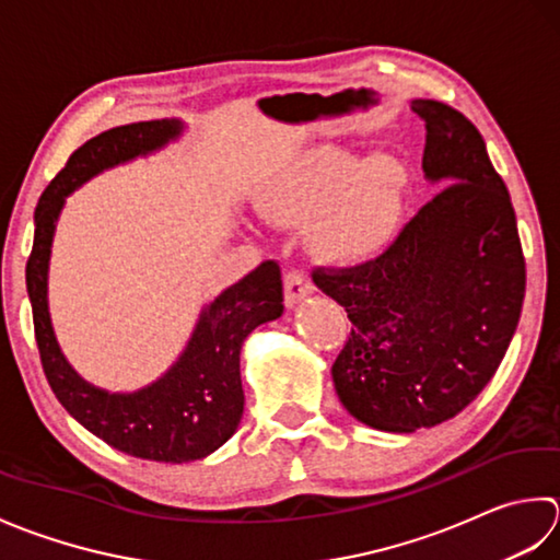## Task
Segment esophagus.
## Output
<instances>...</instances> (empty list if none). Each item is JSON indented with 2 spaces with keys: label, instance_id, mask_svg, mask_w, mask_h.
Here are the masks:
<instances>
[{
  "label": "esophagus",
  "instance_id": "esophagus-1",
  "mask_svg": "<svg viewBox=\"0 0 560 560\" xmlns=\"http://www.w3.org/2000/svg\"><path fill=\"white\" fill-rule=\"evenodd\" d=\"M314 292V284L304 270H290L284 276V304L294 306L300 304L306 294Z\"/></svg>",
  "mask_w": 560,
  "mask_h": 560
}]
</instances>
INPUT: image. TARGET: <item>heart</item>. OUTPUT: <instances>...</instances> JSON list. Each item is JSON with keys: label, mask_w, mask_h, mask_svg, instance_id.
Masks as SVG:
<instances>
[{"label": "heart", "mask_w": 560, "mask_h": 560, "mask_svg": "<svg viewBox=\"0 0 560 560\" xmlns=\"http://www.w3.org/2000/svg\"><path fill=\"white\" fill-rule=\"evenodd\" d=\"M406 174L389 156L360 164L340 150H322L292 168L270 198L280 222H316V238L328 256L360 258L389 238L401 212Z\"/></svg>", "instance_id": "heart-1"}]
</instances>
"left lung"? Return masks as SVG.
Returning <instances> with one entry per match:
<instances>
[{
	"label": "left lung",
	"mask_w": 560,
	"mask_h": 560,
	"mask_svg": "<svg viewBox=\"0 0 560 560\" xmlns=\"http://www.w3.org/2000/svg\"><path fill=\"white\" fill-rule=\"evenodd\" d=\"M410 108L425 122L423 171L442 188L380 256L312 270L352 322L330 368L338 398L386 432L440 425L483 392L527 284L515 210L481 132L442 101Z\"/></svg>",
	"instance_id": "left-lung-1"
}]
</instances>
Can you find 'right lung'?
<instances>
[{"label": "right lung", "mask_w": 560, "mask_h": 560, "mask_svg": "<svg viewBox=\"0 0 560 560\" xmlns=\"http://www.w3.org/2000/svg\"><path fill=\"white\" fill-rule=\"evenodd\" d=\"M178 132V120L130 122L91 137L72 152L38 200L36 236L26 264L33 330L43 372L57 401L110 447L140 459L171 464L202 459L236 432L244 413L238 372L242 346L250 330L278 318L284 310L278 260H264L217 296L200 314L188 348L174 368L135 394L96 389L67 364L48 314V260L65 196L98 171L159 150Z\"/></svg>", "instance_id": "add662e5"}]
</instances>
